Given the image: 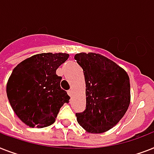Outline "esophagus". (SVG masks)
I'll return each mask as SVG.
<instances>
[{
	"label": "esophagus",
	"instance_id": "obj_1",
	"mask_svg": "<svg viewBox=\"0 0 154 154\" xmlns=\"http://www.w3.org/2000/svg\"><path fill=\"white\" fill-rule=\"evenodd\" d=\"M67 93L69 97H72V95H73V92H72V90H68L67 91Z\"/></svg>",
	"mask_w": 154,
	"mask_h": 154
}]
</instances>
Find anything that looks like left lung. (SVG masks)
Here are the masks:
<instances>
[{
  "label": "left lung",
  "instance_id": "8db88e82",
  "mask_svg": "<svg viewBox=\"0 0 154 154\" xmlns=\"http://www.w3.org/2000/svg\"><path fill=\"white\" fill-rule=\"evenodd\" d=\"M75 60L83 69L86 107L76 113L77 122L89 133L112 129L127 112L131 102L130 78L112 60L99 54L80 53Z\"/></svg>",
  "mask_w": 154,
  "mask_h": 154
}]
</instances>
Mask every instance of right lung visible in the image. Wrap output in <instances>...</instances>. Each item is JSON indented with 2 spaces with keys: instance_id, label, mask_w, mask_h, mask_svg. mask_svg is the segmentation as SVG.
Masks as SVG:
<instances>
[{
  "instance_id": "add662e5",
  "label": "right lung",
  "mask_w": 154,
  "mask_h": 154,
  "mask_svg": "<svg viewBox=\"0 0 154 154\" xmlns=\"http://www.w3.org/2000/svg\"><path fill=\"white\" fill-rule=\"evenodd\" d=\"M66 53H42L16 66L7 83L11 107L30 127H48L55 122L60 108L69 103L67 92L60 87L62 77L56 70L68 59Z\"/></svg>"
}]
</instances>
